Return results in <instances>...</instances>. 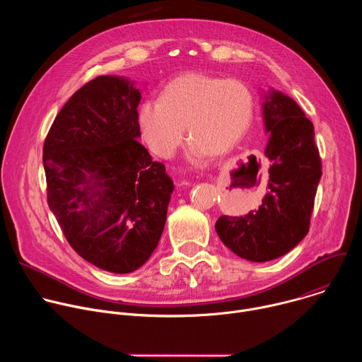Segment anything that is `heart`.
Returning <instances> with one entry per match:
<instances>
[{"label": "heart", "instance_id": "obj_1", "mask_svg": "<svg viewBox=\"0 0 362 362\" xmlns=\"http://www.w3.org/2000/svg\"><path fill=\"white\" fill-rule=\"evenodd\" d=\"M253 113L255 97L243 81L186 73L163 88L160 100L141 103L137 124L146 146L162 159L173 156L187 127L189 156L200 162L211 153L230 151L249 130Z\"/></svg>", "mask_w": 362, "mask_h": 362}]
</instances>
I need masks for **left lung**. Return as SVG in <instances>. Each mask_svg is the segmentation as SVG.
<instances>
[{"label": "left lung", "mask_w": 362, "mask_h": 362, "mask_svg": "<svg viewBox=\"0 0 362 362\" xmlns=\"http://www.w3.org/2000/svg\"><path fill=\"white\" fill-rule=\"evenodd\" d=\"M264 120L272 166L262 204L243 216H221L215 225L221 240L252 262L276 259L306 236L322 176L314 124L291 97L265 94Z\"/></svg>", "instance_id": "left-lung-1"}]
</instances>
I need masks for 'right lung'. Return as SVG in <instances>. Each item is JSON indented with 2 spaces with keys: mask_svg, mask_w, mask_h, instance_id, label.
<instances>
[{
  "mask_svg": "<svg viewBox=\"0 0 362 362\" xmlns=\"http://www.w3.org/2000/svg\"><path fill=\"white\" fill-rule=\"evenodd\" d=\"M140 97L126 78L95 77L66 103L42 148L47 202L66 239L115 274L136 271L156 249L175 189L137 140Z\"/></svg>",
  "mask_w": 362,
  "mask_h": 362,
  "instance_id": "obj_1",
  "label": "right lung"
}]
</instances>
